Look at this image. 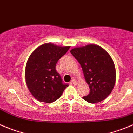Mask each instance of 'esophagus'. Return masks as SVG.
I'll return each instance as SVG.
<instances>
[{"instance_id": "obj_1", "label": "esophagus", "mask_w": 133, "mask_h": 133, "mask_svg": "<svg viewBox=\"0 0 133 133\" xmlns=\"http://www.w3.org/2000/svg\"><path fill=\"white\" fill-rule=\"evenodd\" d=\"M71 83L74 85H76L77 83V81L75 80V79H73V80H71Z\"/></svg>"}]
</instances>
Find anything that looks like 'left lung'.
<instances>
[{"mask_svg": "<svg viewBox=\"0 0 133 133\" xmlns=\"http://www.w3.org/2000/svg\"><path fill=\"white\" fill-rule=\"evenodd\" d=\"M70 52L81 65L90 88V93L83 99L92 104L105 100L112 91L116 79L115 65L110 54L96 44L77 47Z\"/></svg>", "mask_w": 133, "mask_h": 133, "instance_id": "1", "label": "left lung"}]
</instances>
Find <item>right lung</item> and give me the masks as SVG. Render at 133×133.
Masks as SVG:
<instances>
[{"instance_id":"right-lung-1","label":"right lung","mask_w":133,"mask_h":133,"mask_svg":"<svg viewBox=\"0 0 133 133\" xmlns=\"http://www.w3.org/2000/svg\"><path fill=\"white\" fill-rule=\"evenodd\" d=\"M69 48L45 43L36 48L28 58L25 66L26 84L38 101L53 102L68 87L57 72L56 65Z\"/></svg>"}]
</instances>
